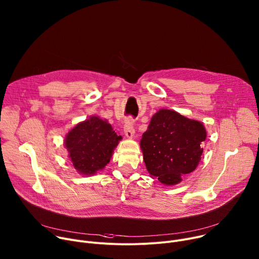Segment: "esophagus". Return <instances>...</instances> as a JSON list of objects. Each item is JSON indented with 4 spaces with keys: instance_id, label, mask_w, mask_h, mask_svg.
I'll list each match as a JSON object with an SVG mask.
<instances>
[{
    "instance_id": "34e87169",
    "label": "esophagus",
    "mask_w": 259,
    "mask_h": 259,
    "mask_svg": "<svg viewBox=\"0 0 259 259\" xmlns=\"http://www.w3.org/2000/svg\"><path fill=\"white\" fill-rule=\"evenodd\" d=\"M133 120L132 119H127L126 122H125V125H124V133L125 135L128 137V138H132L134 133H135V130H134V125H133Z\"/></svg>"
}]
</instances>
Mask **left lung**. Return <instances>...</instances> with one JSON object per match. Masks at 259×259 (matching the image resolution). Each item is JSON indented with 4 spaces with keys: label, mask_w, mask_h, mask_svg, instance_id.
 <instances>
[{
    "label": "left lung",
    "mask_w": 259,
    "mask_h": 259,
    "mask_svg": "<svg viewBox=\"0 0 259 259\" xmlns=\"http://www.w3.org/2000/svg\"><path fill=\"white\" fill-rule=\"evenodd\" d=\"M206 138L202 123L175 110L160 109L140 140L149 174L166 186L179 184L199 164Z\"/></svg>",
    "instance_id": "8db88e82"
}]
</instances>
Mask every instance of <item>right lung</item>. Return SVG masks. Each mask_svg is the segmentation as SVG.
<instances>
[{
	"label": "right lung",
	"instance_id": "add662e5",
	"mask_svg": "<svg viewBox=\"0 0 259 259\" xmlns=\"http://www.w3.org/2000/svg\"><path fill=\"white\" fill-rule=\"evenodd\" d=\"M121 139L122 136L116 135L107 121L92 115L68 132L65 147L77 172L94 176L110 161Z\"/></svg>",
	"mask_w": 259,
	"mask_h": 259
}]
</instances>
